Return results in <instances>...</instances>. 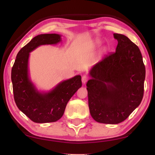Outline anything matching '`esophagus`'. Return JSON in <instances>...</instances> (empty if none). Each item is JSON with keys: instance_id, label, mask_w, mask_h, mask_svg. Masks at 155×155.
I'll return each instance as SVG.
<instances>
[{"instance_id": "1", "label": "esophagus", "mask_w": 155, "mask_h": 155, "mask_svg": "<svg viewBox=\"0 0 155 155\" xmlns=\"http://www.w3.org/2000/svg\"><path fill=\"white\" fill-rule=\"evenodd\" d=\"M81 80H82V83L83 84H85L88 80V77L86 75H83L82 77V78H81Z\"/></svg>"}]
</instances>
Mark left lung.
Here are the masks:
<instances>
[{"mask_svg": "<svg viewBox=\"0 0 155 155\" xmlns=\"http://www.w3.org/2000/svg\"><path fill=\"white\" fill-rule=\"evenodd\" d=\"M115 52L94 65L87 90L90 112L95 121L115 124L140 105L146 68L140 48L127 36L114 33Z\"/></svg>", "mask_w": 155, "mask_h": 155, "instance_id": "8db88e82", "label": "left lung"}]
</instances>
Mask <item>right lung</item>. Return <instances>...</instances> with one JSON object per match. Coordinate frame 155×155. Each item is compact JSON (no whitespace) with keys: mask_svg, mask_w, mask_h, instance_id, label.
<instances>
[{"mask_svg":"<svg viewBox=\"0 0 155 155\" xmlns=\"http://www.w3.org/2000/svg\"><path fill=\"white\" fill-rule=\"evenodd\" d=\"M61 35L41 34L20 49L12 70V81L15 104L23 114L36 123L54 122L64 114L65 107L82 86L81 77L77 75L63 81L51 91H40L31 81L28 72L30 52L41 45L57 44Z\"/></svg>","mask_w":155,"mask_h":155,"instance_id":"add662e5","label":"right lung"}]
</instances>
